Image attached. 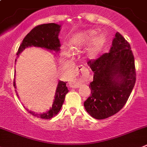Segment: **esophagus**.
Listing matches in <instances>:
<instances>
[{
    "mask_svg": "<svg viewBox=\"0 0 147 147\" xmlns=\"http://www.w3.org/2000/svg\"><path fill=\"white\" fill-rule=\"evenodd\" d=\"M84 67L83 65H79V66H76V69H75V76H74V79L73 81V84L74 86H78L79 84V74L80 73H82V74L83 75V71L84 70Z\"/></svg>",
    "mask_w": 147,
    "mask_h": 147,
    "instance_id": "34e87169",
    "label": "esophagus"
}]
</instances>
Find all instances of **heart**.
I'll return each instance as SVG.
<instances>
[{"mask_svg": "<svg viewBox=\"0 0 147 147\" xmlns=\"http://www.w3.org/2000/svg\"><path fill=\"white\" fill-rule=\"evenodd\" d=\"M98 32L95 30H89L87 31L76 35L72 38V44L76 47H85L92 42L88 50L90 57H95L101 52L106 42V37L103 33L96 36Z\"/></svg>", "mask_w": 147, "mask_h": 147, "instance_id": "obj_1", "label": "heart"}]
</instances>
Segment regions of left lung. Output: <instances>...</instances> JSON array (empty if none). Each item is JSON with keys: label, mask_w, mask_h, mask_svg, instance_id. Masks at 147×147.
Masks as SVG:
<instances>
[{"label": "left lung", "mask_w": 147, "mask_h": 147, "mask_svg": "<svg viewBox=\"0 0 147 147\" xmlns=\"http://www.w3.org/2000/svg\"><path fill=\"white\" fill-rule=\"evenodd\" d=\"M93 71L91 95L84 101L87 113L97 119L117 114L128 100L136 80L135 60L130 45L119 33L110 52L87 62Z\"/></svg>", "instance_id": "obj_1"}]
</instances>
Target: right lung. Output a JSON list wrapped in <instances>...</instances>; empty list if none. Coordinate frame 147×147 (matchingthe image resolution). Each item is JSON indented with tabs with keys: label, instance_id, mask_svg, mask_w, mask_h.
<instances>
[{
	"label": "right lung",
	"instance_id": "right-lung-1",
	"mask_svg": "<svg viewBox=\"0 0 147 147\" xmlns=\"http://www.w3.org/2000/svg\"><path fill=\"white\" fill-rule=\"evenodd\" d=\"M60 28V25L55 23L42 24L36 26L24 38L22 42L19 47L17 55H19V54L26 47L31 46L44 47L49 50H54L56 52H59L60 47V39L58 38ZM14 86L15 87L14 81ZM68 92V90L66 87V82L60 81L55 93V100L50 109L42 114H35L31 111H28V113L41 119H51L60 111L65 100V97Z\"/></svg>",
	"mask_w": 147,
	"mask_h": 147
}]
</instances>
